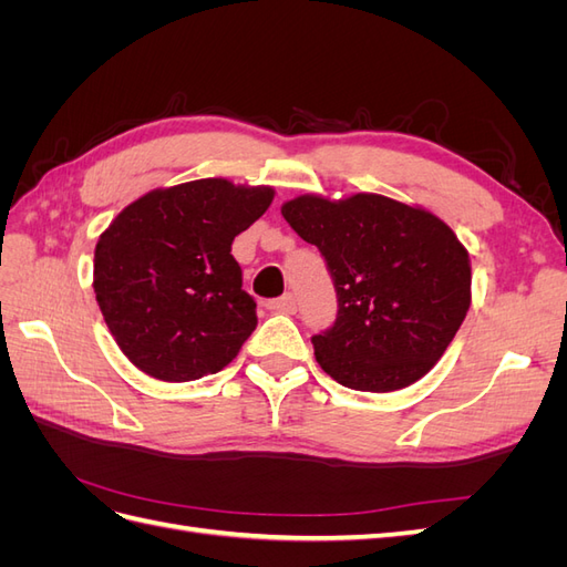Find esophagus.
I'll return each instance as SVG.
<instances>
[{"mask_svg":"<svg viewBox=\"0 0 567 567\" xmlns=\"http://www.w3.org/2000/svg\"><path fill=\"white\" fill-rule=\"evenodd\" d=\"M267 310L277 312V315H296V310H298L296 296L293 293H286V296L277 298V300H269L267 302Z\"/></svg>","mask_w":567,"mask_h":567,"instance_id":"34e87169","label":"esophagus"}]
</instances>
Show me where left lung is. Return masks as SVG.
Wrapping results in <instances>:
<instances>
[{"label": "left lung", "instance_id": "1", "mask_svg": "<svg viewBox=\"0 0 567 567\" xmlns=\"http://www.w3.org/2000/svg\"><path fill=\"white\" fill-rule=\"evenodd\" d=\"M281 215L319 248L338 296L333 326L312 336L321 369L364 392L423 379L471 307V260L456 234L433 213L379 194L298 196Z\"/></svg>", "mask_w": 567, "mask_h": 567}]
</instances>
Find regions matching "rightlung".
Wrapping results in <instances>:
<instances>
[{"instance_id": "add662e5", "label": "right lung", "mask_w": 567, "mask_h": 567, "mask_svg": "<svg viewBox=\"0 0 567 567\" xmlns=\"http://www.w3.org/2000/svg\"><path fill=\"white\" fill-rule=\"evenodd\" d=\"M269 186L196 179L130 203L94 250V293L130 362L167 383L225 369L257 326L234 238L262 217Z\"/></svg>"}]
</instances>
